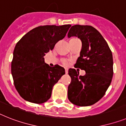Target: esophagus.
<instances>
[{
  "label": "esophagus",
  "mask_w": 126,
  "mask_h": 126,
  "mask_svg": "<svg viewBox=\"0 0 126 126\" xmlns=\"http://www.w3.org/2000/svg\"><path fill=\"white\" fill-rule=\"evenodd\" d=\"M65 73H66V74H68V68H65Z\"/></svg>",
  "instance_id": "obj_1"
}]
</instances>
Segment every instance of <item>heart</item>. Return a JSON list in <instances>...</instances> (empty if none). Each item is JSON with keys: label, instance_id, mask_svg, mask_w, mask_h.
Segmentation results:
<instances>
[{"label": "heart", "instance_id": "b5f03b06", "mask_svg": "<svg viewBox=\"0 0 126 126\" xmlns=\"http://www.w3.org/2000/svg\"><path fill=\"white\" fill-rule=\"evenodd\" d=\"M62 63H63V64L64 65H65V66H68V61H66V60H63V61H62Z\"/></svg>", "mask_w": 126, "mask_h": 126}]
</instances>
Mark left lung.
<instances>
[{
	"label": "left lung",
	"instance_id": "8db88e82",
	"mask_svg": "<svg viewBox=\"0 0 126 126\" xmlns=\"http://www.w3.org/2000/svg\"><path fill=\"white\" fill-rule=\"evenodd\" d=\"M78 37L82 42L80 56L76 68L86 72L79 76L78 69L68 70L71 82L68 87V98L75 105L88 106L94 104L104 95L113 74V56L101 34L90 25L72 26L68 37Z\"/></svg>",
	"mask_w": 126,
	"mask_h": 126
}]
</instances>
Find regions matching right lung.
<instances>
[{
	"label": "right lung",
	"mask_w": 126,
	"mask_h": 126,
	"mask_svg": "<svg viewBox=\"0 0 126 126\" xmlns=\"http://www.w3.org/2000/svg\"><path fill=\"white\" fill-rule=\"evenodd\" d=\"M71 25H41L25 34L16 44L11 61L14 85L25 101L42 104L51 97L54 85L65 74L58 65L52 67L43 56L64 38Z\"/></svg>",
	"instance_id": "1"
}]
</instances>
